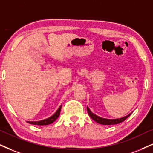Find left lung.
<instances>
[{
  "mask_svg": "<svg viewBox=\"0 0 153 153\" xmlns=\"http://www.w3.org/2000/svg\"><path fill=\"white\" fill-rule=\"evenodd\" d=\"M86 108H87L88 115H89L90 117H91L92 119H93L94 120H95V121L98 123L102 124V125H115V124L120 123L124 121L126 118H128V117L131 116L132 114V113H131V114L128 115V116H126L125 117H123V118H117V119H106V118H101V117L98 116H97V115L93 114V113L90 111V109L88 108V107Z\"/></svg>",
  "mask_w": 153,
  "mask_h": 153,
  "instance_id": "8db88e82",
  "label": "left lung"
}]
</instances>
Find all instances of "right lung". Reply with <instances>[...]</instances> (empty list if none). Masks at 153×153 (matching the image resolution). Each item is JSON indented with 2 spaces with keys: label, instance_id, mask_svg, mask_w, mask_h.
I'll return each instance as SVG.
<instances>
[{
  "label": "right lung",
  "instance_id": "obj_1",
  "mask_svg": "<svg viewBox=\"0 0 153 153\" xmlns=\"http://www.w3.org/2000/svg\"><path fill=\"white\" fill-rule=\"evenodd\" d=\"M62 105L59 107V109L56 111V113L53 116H52L50 118H47V119L39 120V121H27V123L30 124H33V125H38V126H45V125H49V124L52 123L54 121H55L56 118H58L60 114V111H61Z\"/></svg>",
  "mask_w": 153,
  "mask_h": 153
}]
</instances>
